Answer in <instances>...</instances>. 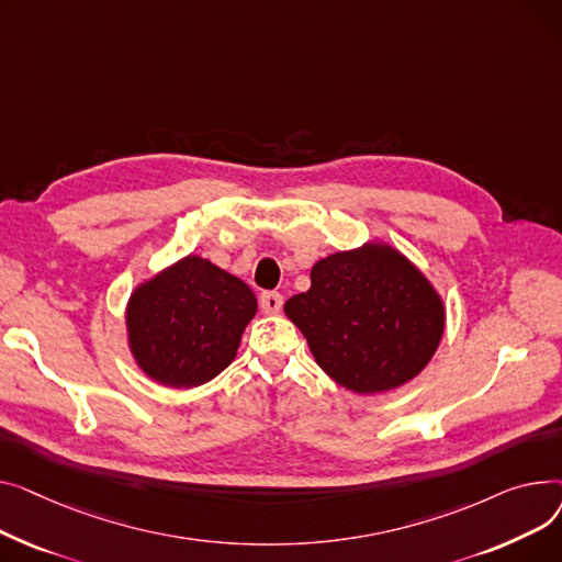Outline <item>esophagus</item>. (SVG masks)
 <instances>
[{
  "label": "esophagus",
  "mask_w": 562,
  "mask_h": 562,
  "mask_svg": "<svg viewBox=\"0 0 562 562\" xmlns=\"http://www.w3.org/2000/svg\"><path fill=\"white\" fill-rule=\"evenodd\" d=\"M258 302H260V311H262V313L274 315V313H279L281 306H283V296H281L279 292H262Z\"/></svg>",
  "instance_id": "34e87169"
}]
</instances>
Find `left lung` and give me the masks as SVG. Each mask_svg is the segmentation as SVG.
Returning <instances> with one entry per match:
<instances>
[{"mask_svg":"<svg viewBox=\"0 0 562 562\" xmlns=\"http://www.w3.org/2000/svg\"><path fill=\"white\" fill-rule=\"evenodd\" d=\"M317 366L358 394L415 379L445 334V304L413 262L385 243L317 260L311 288L283 306Z\"/></svg>","mask_w":562,"mask_h":562,"instance_id":"8db88e82","label":"left lung"}]
</instances>
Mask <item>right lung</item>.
<instances>
[{
    "mask_svg": "<svg viewBox=\"0 0 562 562\" xmlns=\"http://www.w3.org/2000/svg\"><path fill=\"white\" fill-rule=\"evenodd\" d=\"M256 308L245 281L190 254L131 292L128 349L160 385H202L236 358Z\"/></svg>",
    "mask_w": 562,
    "mask_h": 562,
    "instance_id": "add662e5",
    "label": "right lung"
}]
</instances>
